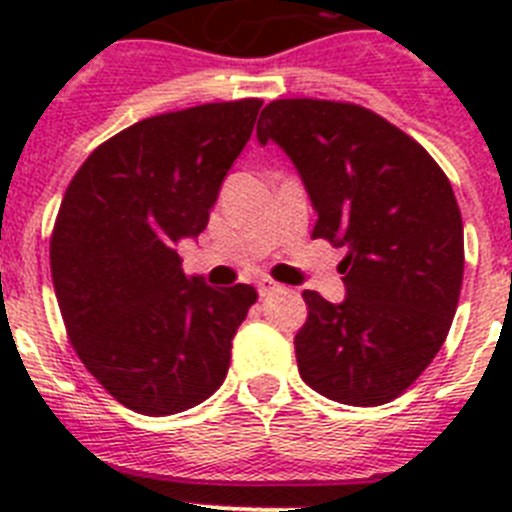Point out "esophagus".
<instances>
[{"label":"esophagus","instance_id":"1","mask_svg":"<svg viewBox=\"0 0 512 512\" xmlns=\"http://www.w3.org/2000/svg\"><path fill=\"white\" fill-rule=\"evenodd\" d=\"M277 289H279V284L274 282V279H269V277L259 279V295H261V297L271 295V292H277Z\"/></svg>","mask_w":512,"mask_h":512}]
</instances>
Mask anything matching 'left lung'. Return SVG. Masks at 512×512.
Segmentation results:
<instances>
[{"label": "left lung", "instance_id": "left-lung-1", "mask_svg": "<svg viewBox=\"0 0 512 512\" xmlns=\"http://www.w3.org/2000/svg\"><path fill=\"white\" fill-rule=\"evenodd\" d=\"M300 171L318 223L346 248V300L305 289L300 377L328 400L374 408L425 372L449 336L464 279L454 189L418 140L377 112L330 99H274L259 117Z\"/></svg>", "mask_w": 512, "mask_h": 512}]
</instances>
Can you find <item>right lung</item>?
Returning a JSON list of instances; mask_svg holds the SVG:
<instances>
[{
  "mask_svg": "<svg viewBox=\"0 0 512 512\" xmlns=\"http://www.w3.org/2000/svg\"><path fill=\"white\" fill-rule=\"evenodd\" d=\"M261 99L146 117L94 148L63 194L51 274L66 333L120 405L174 415L223 384L251 284L187 277L176 243L207 228Z\"/></svg>",
  "mask_w": 512,
  "mask_h": 512,
  "instance_id": "obj_1",
  "label": "right lung"
}]
</instances>
